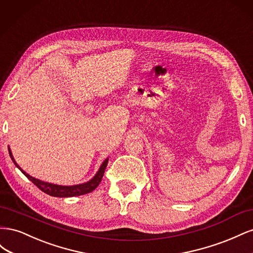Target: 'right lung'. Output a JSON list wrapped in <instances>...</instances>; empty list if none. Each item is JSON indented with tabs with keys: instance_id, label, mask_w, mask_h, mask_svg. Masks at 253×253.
I'll return each instance as SVG.
<instances>
[{
	"instance_id": "1",
	"label": "right lung",
	"mask_w": 253,
	"mask_h": 253,
	"mask_svg": "<svg viewBox=\"0 0 253 253\" xmlns=\"http://www.w3.org/2000/svg\"><path fill=\"white\" fill-rule=\"evenodd\" d=\"M8 151H9L10 158L12 159V162L14 163V165H16L19 168V169L22 171V173L24 174L30 181H32L33 183H35V185L38 188H39L41 191H43L44 193H46V194L51 195V196H56V197L79 196V195H83V194H87V193L91 192V191H94L98 187L99 183H100V181H101V179L103 177L105 168H106V166H108V162H109V159H105L104 160L102 166L100 167V169H99V171L95 175V177L91 179V180H89L88 182L82 183V185H77V186H70V187H67V186H58V185H53V183L44 182L42 180H39V179L32 177V176L28 175L26 172L23 171L21 168L17 165L16 160H14V158L12 157L10 149H8Z\"/></svg>"
}]
</instances>
